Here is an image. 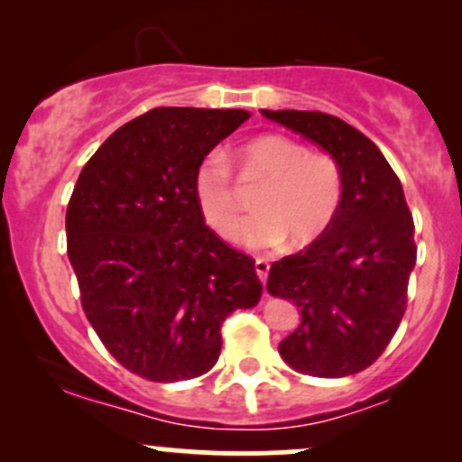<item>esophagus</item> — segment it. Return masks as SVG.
I'll return each instance as SVG.
<instances>
[{"label": "esophagus", "mask_w": 462, "mask_h": 462, "mask_svg": "<svg viewBox=\"0 0 462 462\" xmlns=\"http://www.w3.org/2000/svg\"><path fill=\"white\" fill-rule=\"evenodd\" d=\"M254 269H256L258 278H261V282L264 284L267 282V275H269V263L264 261V258H256V263H254Z\"/></svg>", "instance_id": "34e87169"}]
</instances>
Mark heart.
I'll return each mask as SVG.
<instances>
[{
    "label": "heart",
    "mask_w": 462,
    "mask_h": 462,
    "mask_svg": "<svg viewBox=\"0 0 462 462\" xmlns=\"http://www.w3.org/2000/svg\"><path fill=\"white\" fill-rule=\"evenodd\" d=\"M236 161L247 176L264 180L256 210L245 226V243L254 249L315 243L334 224L343 201V173L328 153H310L284 134H263L243 143ZM193 195L204 221L226 241L241 235V206L230 167L219 153L201 161L193 176Z\"/></svg>",
    "instance_id": "1"
}]
</instances>
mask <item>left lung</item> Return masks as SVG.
<instances>
[{
    "instance_id": "obj_1",
    "label": "left lung",
    "mask_w": 462,
    "mask_h": 462,
    "mask_svg": "<svg viewBox=\"0 0 462 462\" xmlns=\"http://www.w3.org/2000/svg\"><path fill=\"white\" fill-rule=\"evenodd\" d=\"M261 113L319 145L343 173L341 210L326 235L269 269V293L300 310L278 352L300 374H358L384 352L406 310L417 247L404 190L378 145L338 116Z\"/></svg>"
}]
</instances>
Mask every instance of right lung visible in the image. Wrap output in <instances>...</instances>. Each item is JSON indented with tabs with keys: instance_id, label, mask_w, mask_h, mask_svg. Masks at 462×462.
<instances>
[{
	"instance_id": "1",
	"label": "right lung",
	"mask_w": 462,
	"mask_h": 462,
	"mask_svg": "<svg viewBox=\"0 0 462 462\" xmlns=\"http://www.w3.org/2000/svg\"><path fill=\"white\" fill-rule=\"evenodd\" d=\"M247 110L153 108L84 164L67 206V254L82 309L141 378L178 383L217 363L221 323L258 304L254 261L206 226L193 176Z\"/></svg>"
}]
</instances>
